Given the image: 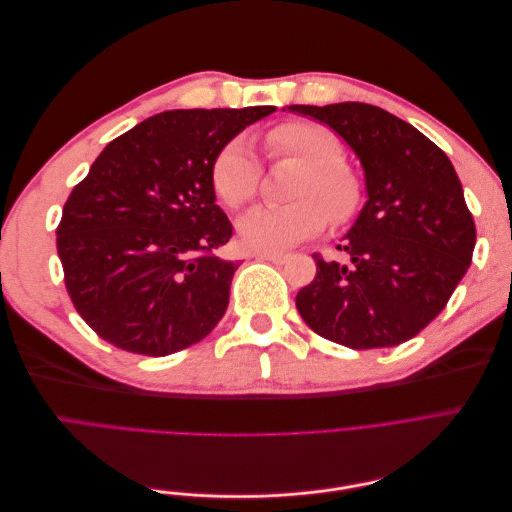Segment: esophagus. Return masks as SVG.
Returning <instances> with one entry per match:
<instances>
[{
    "label": "esophagus",
    "instance_id": "34e87169",
    "mask_svg": "<svg viewBox=\"0 0 512 512\" xmlns=\"http://www.w3.org/2000/svg\"><path fill=\"white\" fill-rule=\"evenodd\" d=\"M256 260H269L273 265H284L288 260V254H271V252H254L252 254Z\"/></svg>",
    "mask_w": 512,
    "mask_h": 512
}]
</instances>
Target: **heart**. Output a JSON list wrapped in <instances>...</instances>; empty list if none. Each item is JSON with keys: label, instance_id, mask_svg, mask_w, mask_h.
I'll return each instance as SVG.
<instances>
[{"label": "heart", "instance_id": "b5f03b06", "mask_svg": "<svg viewBox=\"0 0 512 512\" xmlns=\"http://www.w3.org/2000/svg\"><path fill=\"white\" fill-rule=\"evenodd\" d=\"M271 160L303 164L294 181L292 203L282 207H256L239 220L241 241L260 252H277L320 232L329 218L346 224L361 211L365 183L344 160L342 143L318 123L286 121L265 134ZM262 166L245 136L230 138L211 162V185L222 203L237 211L258 194Z\"/></svg>", "mask_w": 512, "mask_h": 512}]
</instances>
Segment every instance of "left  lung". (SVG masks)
Here are the masks:
<instances>
[{"label": "left lung", "instance_id": "1", "mask_svg": "<svg viewBox=\"0 0 512 512\" xmlns=\"http://www.w3.org/2000/svg\"><path fill=\"white\" fill-rule=\"evenodd\" d=\"M327 123L365 168L367 203L337 250L314 254L316 277L297 294L307 327L354 350L389 348L421 333L466 275L474 218L446 153L408 121L363 102L292 104Z\"/></svg>", "mask_w": 512, "mask_h": 512}]
</instances>
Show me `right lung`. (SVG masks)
Instances as JSON below:
<instances>
[{"label":"right lung","instance_id":"1","mask_svg":"<svg viewBox=\"0 0 512 512\" xmlns=\"http://www.w3.org/2000/svg\"><path fill=\"white\" fill-rule=\"evenodd\" d=\"M275 106L166 111L117 136L74 185L57 254L76 312L104 342L166 356L207 337L228 307L237 262L215 205L218 149Z\"/></svg>","mask_w":512,"mask_h":512}]
</instances>
